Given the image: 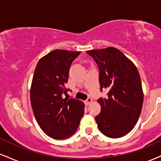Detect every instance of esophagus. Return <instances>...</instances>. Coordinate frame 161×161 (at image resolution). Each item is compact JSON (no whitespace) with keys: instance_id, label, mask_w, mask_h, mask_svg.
Wrapping results in <instances>:
<instances>
[{"instance_id":"esophagus-1","label":"esophagus","mask_w":161,"mask_h":161,"mask_svg":"<svg viewBox=\"0 0 161 161\" xmlns=\"http://www.w3.org/2000/svg\"><path fill=\"white\" fill-rule=\"evenodd\" d=\"M92 101V99L91 98V97H88V98L86 99V104H87V105H88L90 104V103H91Z\"/></svg>"}]
</instances>
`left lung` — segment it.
<instances>
[{"mask_svg":"<svg viewBox=\"0 0 161 161\" xmlns=\"http://www.w3.org/2000/svg\"><path fill=\"white\" fill-rule=\"evenodd\" d=\"M99 69V82L109 90L100 97L101 112L95 116L99 130L109 138H120L132 130L143 104V91L135 64L119 50L113 47L86 51Z\"/></svg>","mask_w":161,"mask_h":161,"instance_id":"8db88e82","label":"left lung"}]
</instances>
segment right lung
Wrapping results in <instances>:
<instances>
[{
  "label": "right lung",
  "instance_id": "right-lung-1",
  "mask_svg": "<svg viewBox=\"0 0 161 161\" xmlns=\"http://www.w3.org/2000/svg\"><path fill=\"white\" fill-rule=\"evenodd\" d=\"M80 51L54 50L37 64L30 90L31 104L40 128L54 139H66L76 132L84 115L85 104L75 98H64L69 89L71 64Z\"/></svg>",
  "mask_w": 161,
  "mask_h": 161
}]
</instances>
